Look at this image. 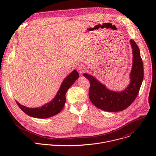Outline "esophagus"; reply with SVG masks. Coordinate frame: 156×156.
Wrapping results in <instances>:
<instances>
[{"label": "esophagus", "instance_id": "esophagus-1", "mask_svg": "<svg viewBox=\"0 0 156 156\" xmlns=\"http://www.w3.org/2000/svg\"><path fill=\"white\" fill-rule=\"evenodd\" d=\"M77 70L79 72V73L82 74L85 71L84 66H83V65H78V66L77 67Z\"/></svg>", "mask_w": 156, "mask_h": 156}]
</instances>
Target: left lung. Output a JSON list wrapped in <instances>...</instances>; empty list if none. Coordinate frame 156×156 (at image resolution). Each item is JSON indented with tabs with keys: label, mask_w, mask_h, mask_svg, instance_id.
<instances>
[{
	"label": "left lung",
	"mask_w": 156,
	"mask_h": 156,
	"mask_svg": "<svg viewBox=\"0 0 156 156\" xmlns=\"http://www.w3.org/2000/svg\"><path fill=\"white\" fill-rule=\"evenodd\" d=\"M133 51V66L130 73V83L120 92L110 91L93 76L83 74L90 83L89 98L98 108L107 112H119L126 109L136 98L143 77V63L136 42L130 40Z\"/></svg>",
	"instance_id": "8db88e82"
}]
</instances>
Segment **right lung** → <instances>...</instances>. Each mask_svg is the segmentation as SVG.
Listing matches in <instances>:
<instances>
[{"label": "right lung", "instance_id": "1", "mask_svg": "<svg viewBox=\"0 0 156 156\" xmlns=\"http://www.w3.org/2000/svg\"><path fill=\"white\" fill-rule=\"evenodd\" d=\"M79 76L78 72L74 70L64 79L53 100L41 107L29 108L21 105L17 101L16 102L21 110L29 116L37 119H47L54 116L58 114L63 108L66 101L65 94Z\"/></svg>", "mask_w": 156, "mask_h": 156}]
</instances>
